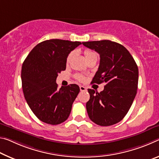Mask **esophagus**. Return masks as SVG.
Returning a JSON list of instances; mask_svg holds the SVG:
<instances>
[{"label":"esophagus","mask_w":159,"mask_h":159,"mask_svg":"<svg viewBox=\"0 0 159 159\" xmlns=\"http://www.w3.org/2000/svg\"><path fill=\"white\" fill-rule=\"evenodd\" d=\"M80 89L81 92H84V91H87V88L84 86H80Z\"/></svg>","instance_id":"obj_1"}]
</instances>
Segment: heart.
I'll return each mask as SVG.
<instances>
[{
	"label": "heart",
	"mask_w": 159,
	"mask_h": 159,
	"mask_svg": "<svg viewBox=\"0 0 159 159\" xmlns=\"http://www.w3.org/2000/svg\"><path fill=\"white\" fill-rule=\"evenodd\" d=\"M73 55H74V53H72H72H70L68 55V56H67V63H68V62H70V61H71L72 58L73 57ZM84 55H85V58H86V59H87V60H89V59L93 58H97V54H96L94 52H93L92 51H89V50L84 51ZM76 78L78 80H80V81H84V77L81 75H77Z\"/></svg>",
	"instance_id": "heart-1"
}]
</instances>
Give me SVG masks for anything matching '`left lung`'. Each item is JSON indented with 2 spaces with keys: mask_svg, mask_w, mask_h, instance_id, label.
I'll list each match as a JSON object with an SVG mask.
<instances>
[{
  "mask_svg": "<svg viewBox=\"0 0 159 159\" xmlns=\"http://www.w3.org/2000/svg\"><path fill=\"white\" fill-rule=\"evenodd\" d=\"M100 55V63L92 82H105L98 93L89 89L90 98L86 108L90 120L100 126H110L123 119L137 94L138 67L129 52L109 40L82 42Z\"/></svg>",
  "mask_w": 159,
  "mask_h": 159,
  "instance_id": "left-lung-1",
  "label": "left lung"
}]
</instances>
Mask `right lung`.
<instances>
[{"instance_id": "1", "label": "right lung", "mask_w": 159, "mask_h": 159, "mask_svg": "<svg viewBox=\"0 0 159 159\" xmlns=\"http://www.w3.org/2000/svg\"><path fill=\"white\" fill-rule=\"evenodd\" d=\"M82 43L50 39L37 44L22 64L21 79L27 103L43 123L58 125L66 121L80 92L72 84L58 89L56 78L66 68L67 58Z\"/></svg>"}]
</instances>
